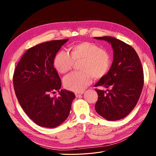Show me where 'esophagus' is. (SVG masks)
<instances>
[{
	"instance_id": "34e87169",
	"label": "esophagus",
	"mask_w": 156,
	"mask_h": 156,
	"mask_svg": "<svg viewBox=\"0 0 156 156\" xmlns=\"http://www.w3.org/2000/svg\"><path fill=\"white\" fill-rule=\"evenodd\" d=\"M83 94V92H80V93H75V96H76V97H79V96L82 95Z\"/></svg>"
}]
</instances>
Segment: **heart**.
Returning <instances> with one entry per match:
<instances>
[{
  "label": "heart",
  "instance_id": "obj_1",
  "mask_svg": "<svg viewBox=\"0 0 156 156\" xmlns=\"http://www.w3.org/2000/svg\"><path fill=\"white\" fill-rule=\"evenodd\" d=\"M70 55L64 51L56 54L55 67L60 73L72 69L74 62L83 61L81 72H73L64 78V87L68 90L81 92L92 83V77L100 79L107 73L111 66V56L107 52L90 42H82L71 47Z\"/></svg>",
  "mask_w": 156,
  "mask_h": 156
}]
</instances>
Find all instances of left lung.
Wrapping results in <instances>:
<instances>
[{"label":"left lung","instance_id":"8db88e82","mask_svg":"<svg viewBox=\"0 0 156 156\" xmlns=\"http://www.w3.org/2000/svg\"><path fill=\"white\" fill-rule=\"evenodd\" d=\"M105 40L113 49L111 68L95 87L110 90L96 89L98 100L95 109L107 120H119L128 115L140 98L144 84L143 69L137 53L129 45L111 36L95 37Z\"/></svg>","mask_w":156,"mask_h":156}]
</instances>
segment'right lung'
Wrapping results in <instances>:
<instances>
[{"instance_id": "add662e5", "label": "right lung", "mask_w": 156, "mask_h": 156, "mask_svg": "<svg viewBox=\"0 0 156 156\" xmlns=\"http://www.w3.org/2000/svg\"><path fill=\"white\" fill-rule=\"evenodd\" d=\"M68 39L47 41L28 49L14 71V90L20 105L40 126L54 128L67 119L75 98L61 90V79L53 66L57 52ZM58 91L60 96L50 94Z\"/></svg>"}]
</instances>
